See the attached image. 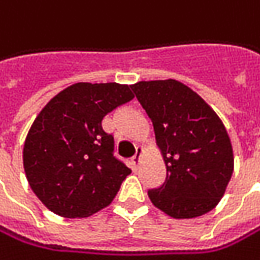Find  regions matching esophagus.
I'll list each match as a JSON object with an SVG mask.
<instances>
[{
    "instance_id": "obj_1",
    "label": "esophagus",
    "mask_w": 260,
    "mask_h": 260,
    "mask_svg": "<svg viewBox=\"0 0 260 260\" xmlns=\"http://www.w3.org/2000/svg\"><path fill=\"white\" fill-rule=\"evenodd\" d=\"M142 153H143V148L142 146H137L136 148V155L132 158V165H133V168H136L139 162H140V158H142Z\"/></svg>"
}]
</instances>
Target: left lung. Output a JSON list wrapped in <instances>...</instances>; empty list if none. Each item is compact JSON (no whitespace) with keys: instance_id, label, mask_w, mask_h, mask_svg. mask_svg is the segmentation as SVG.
Listing matches in <instances>:
<instances>
[{"instance_id":"obj_1","label":"left lung","mask_w":260,"mask_h":260,"mask_svg":"<svg viewBox=\"0 0 260 260\" xmlns=\"http://www.w3.org/2000/svg\"><path fill=\"white\" fill-rule=\"evenodd\" d=\"M132 90L153 124L156 145L167 167L150 202L167 215L186 219L212 211L225 193L234 155L221 118L181 82H137Z\"/></svg>"}]
</instances>
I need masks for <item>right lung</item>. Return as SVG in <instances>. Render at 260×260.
I'll use <instances>...</instances> for the list:
<instances>
[{
	"instance_id": "1",
	"label": "right lung",
	"mask_w": 260,
	"mask_h": 260,
	"mask_svg": "<svg viewBox=\"0 0 260 260\" xmlns=\"http://www.w3.org/2000/svg\"><path fill=\"white\" fill-rule=\"evenodd\" d=\"M132 86L74 83L52 98L24 140L23 167L33 193L54 214L86 218L114 201L132 173L114 156L104 117L132 101Z\"/></svg>"
}]
</instances>
